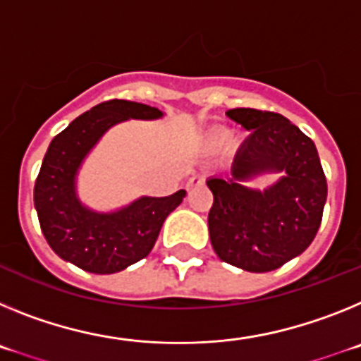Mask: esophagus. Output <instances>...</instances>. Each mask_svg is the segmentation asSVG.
Listing matches in <instances>:
<instances>
[{
  "mask_svg": "<svg viewBox=\"0 0 361 361\" xmlns=\"http://www.w3.org/2000/svg\"><path fill=\"white\" fill-rule=\"evenodd\" d=\"M204 184V177L202 175H193V177H190V180L186 183V188L188 190H191V188H199Z\"/></svg>",
  "mask_w": 361,
  "mask_h": 361,
  "instance_id": "34e87169",
  "label": "esophagus"
}]
</instances>
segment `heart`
I'll return each instance as SVG.
<instances>
[{
	"instance_id": "1",
	"label": "heart",
	"mask_w": 361,
	"mask_h": 361,
	"mask_svg": "<svg viewBox=\"0 0 361 361\" xmlns=\"http://www.w3.org/2000/svg\"><path fill=\"white\" fill-rule=\"evenodd\" d=\"M216 139H222V135H220V133H219V135H216Z\"/></svg>"
}]
</instances>
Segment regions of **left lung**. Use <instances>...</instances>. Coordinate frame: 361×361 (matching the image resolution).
<instances>
[{
    "label": "left lung",
    "instance_id": "8db88e82",
    "mask_svg": "<svg viewBox=\"0 0 361 361\" xmlns=\"http://www.w3.org/2000/svg\"><path fill=\"white\" fill-rule=\"evenodd\" d=\"M226 116L251 132L228 177L206 180L213 193L209 238L220 260L250 273L279 269L317 237L327 200V180L314 142L275 111L233 108ZM283 171L264 192L241 184L257 174Z\"/></svg>",
    "mask_w": 361,
    "mask_h": 361
}]
</instances>
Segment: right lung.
<instances>
[{
	"label": "right lung",
	"instance_id": "1",
	"mask_svg": "<svg viewBox=\"0 0 361 361\" xmlns=\"http://www.w3.org/2000/svg\"><path fill=\"white\" fill-rule=\"evenodd\" d=\"M159 108L111 99L57 133L44 153L34 186L41 231L57 257L95 275H111L148 257L166 216L186 197H141L111 213L86 208L75 193V177L85 157L114 124L126 119H159Z\"/></svg>",
	"mask_w": 361,
	"mask_h": 361
}]
</instances>
